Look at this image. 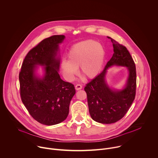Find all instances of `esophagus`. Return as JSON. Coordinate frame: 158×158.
Instances as JSON below:
<instances>
[{
  "instance_id": "1",
  "label": "esophagus",
  "mask_w": 158,
  "mask_h": 158,
  "mask_svg": "<svg viewBox=\"0 0 158 158\" xmlns=\"http://www.w3.org/2000/svg\"><path fill=\"white\" fill-rule=\"evenodd\" d=\"M82 86L81 84H79L76 85V86H75V89L76 90H80V89H82Z\"/></svg>"
}]
</instances>
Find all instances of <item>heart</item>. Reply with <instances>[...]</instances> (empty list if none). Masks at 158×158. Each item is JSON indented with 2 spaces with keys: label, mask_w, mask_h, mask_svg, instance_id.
<instances>
[{
  "label": "heart",
  "mask_w": 158,
  "mask_h": 158,
  "mask_svg": "<svg viewBox=\"0 0 158 158\" xmlns=\"http://www.w3.org/2000/svg\"><path fill=\"white\" fill-rule=\"evenodd\" d=\"M67 60L60 64L62 73L67 81H73L80 67L81 73L87 78L95 77L100 73L105 59V51L98 42L87 40L78 42L70 49Z\"/></svg>",
  "instance_id": "heart-1"
}]
</instances>
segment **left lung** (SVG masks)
Instances as JSON below:
<instances>
[{
  "label": "left lung",
  "instance_id": "obj_1",
  "mask_svg": "<svg viewBox=\"0 0 158 158\" xmlns=\"http://www.w3.org/2000/svg\"><path fill=\"white\" fill-rule=\"evenodd\" d=\"M114 54L104 69L91 82L84 90L87 94L89 110L91 118L99 123L111 124L121 119L135 99L136 90V71L135 63L127 48L109 37ZM127 66L129 76L125 88L112 90L105 82L106 70L112 65Z\"/></svg>",
  "mask_w": 158,
  "mask_h": 158
}]
</instances>
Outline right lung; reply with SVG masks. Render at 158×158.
Listing matches in <instances>:
<instances>
[{
    "instance_id": "add662e5",
    "label": "right lung",
    "mask_w": 158,
    "mask_h": 158,
    "mask_svg": "<svg viewBox=\"0 0 158 158\" xmlns=\"http://www.w3.org/2000/svg\"><path fill=\"white\" fill-rule=\"evenodd\" d=\"M65 36L56 35L42 40L26 55L19 73L21 100L31 116L47 126L64 121L69 114L74 85L62 81L58 73L59 44ZM37 65L44 66L42 78L35 74Z\"/></svg>"
}]
</instances>
